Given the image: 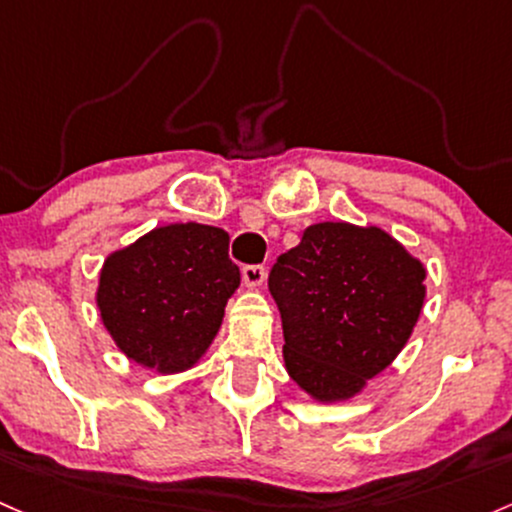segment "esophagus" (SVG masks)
<instances>
[{
	"instance_id": "34e87169",
	"label": "esophagus",
	"mask_w": 512,
	"mask_h": 512,
	"mask_svg": "<svg viewBox=\"0 0 512 512\" xmlns=\"http://www.w3.org/2000/svg\"><path fill=\"white\" fill-rule=\"evenodd\" d=\"M243 282H245V286H250V289H257V286H262V282H265V267H262V265H245L243 267Z\"/></svg>"
}]
</instances>
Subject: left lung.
Wrapping results in <instances>:
<instances>
[{
  "label": "left lung",
  "instance_id": "obj_1",
  "mask_svg": "<svg viewBox=\"0 0 512 512\" xmlns=\"http://www.w3.org/2000/svg\"><path fill=\"white\" fill-rule=\"evenodd\" d=\"M423 282V262L386 230L345 221L308 226L269 272L286 372L320 403L357 396L411 338Z\"/></svg>",
  "mask_w": 512,
  "mask_h": 512
}]
</instances>
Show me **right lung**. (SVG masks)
<instances>
[{
    "mask_svg": "<svg viewBox=\"0 0 512 512\" xmlns=\"http://www.w3.org/2000/svg\"><path fill=\"white\" fill-rule=\"evenodd\" d=\"M228 243L223 228L170 223L106 257L97 308L123 355L157 374L206 355L240 286Z\"/></svg>",
    "mask_w": 512,
    "mask_h": 512,
    "instance_id": "obj_1",
    "label": "right lung"
}]
</instances>
